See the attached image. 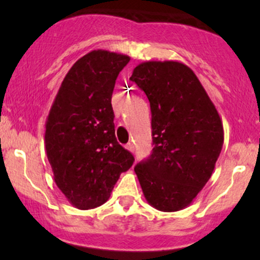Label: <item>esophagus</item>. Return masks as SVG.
I'll list each match as a JSON object with an SVG mask.
<instances>
[{
	"instance_id": "esophagus-1",
	"label": "esophagus",
	"mask_w": 260,
	"mask_h": 260,
	"mask_svg": "<svg viewBox=\"0 0 260 260\" xmlns=\"http://www.w3.org/2000/svg\"><path fill=\"white\" fill-rule=\"evenodd\" d=\"M124 148H126L128 151H131V153H133L134 151V145L132 144V143H127V144L124 145Z\"/></svg>"
}]
</instances>
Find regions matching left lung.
I'll return each mask as SVG.
<instances>
[{
	"label": "left lung",
	"mask_w": 260,
	"mask_h": 260,
	"mask_svg": "<svg viewBox=\"0 0 260 260\" xmlns=\"http://www.w3.org/2000/svg\"><path fill=\"white\" fill-rule=\"evenodd\" d=\"M129 79L150 103L154 144L134 171L151 207L178 211L211 177L223 144L221 118L194 72L181 62H143Z\"/></svg>",
	"instance_id": "1"
}]
</instances>
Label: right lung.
Segmentation results:
<instances>
[{
    "instance_id": "obj_1",
    "label": "right lung",
    "mask_w": 260,
    "mask_h": 260,
    "mask_svg": "<svg viewBox=\"0 0 260 260\" xmlns=\"http://www.w3.org/2000/svg\"><path fill=\"white\" fill-rule=\"evenodd\" d=\"M129 56L94 50L74 63L45 124L53 180L71 204L94 209L110 198L134 157L115 136L112 91Z\"/></svg>"
}]
</instances>
